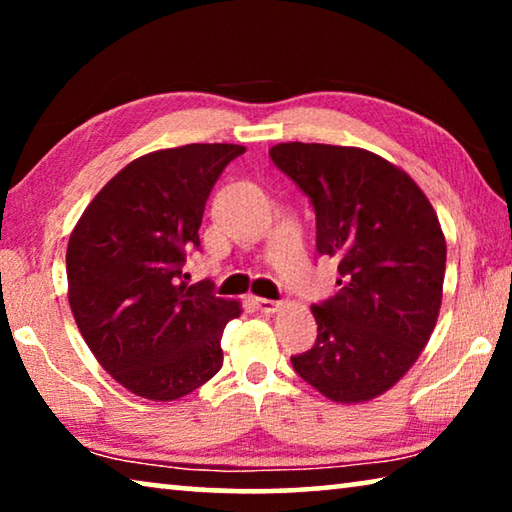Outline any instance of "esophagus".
Listing matches in <instances>:
<instances>
[{
	"label": "esophagus",
	"mask_w": 512,
	"mask_h": 512,
	"mask_svg": "<svg viewBox=\"0 0 512 512\" xmlns=\"http://www.w3.org/2000/svg\"><path fill=\"white\" fill-rule=\"evenodd\" d=\"M253 305L262 311V314H275V311H280L282 302L277 300H268V298H253Z\"/></svg>",
	"instance_id": "34e87169"
}]
</instances>
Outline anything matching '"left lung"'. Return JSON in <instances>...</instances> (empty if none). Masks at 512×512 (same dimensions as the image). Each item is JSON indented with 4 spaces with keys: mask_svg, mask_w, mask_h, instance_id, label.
I'll use <instances>...</instances> for the list:
<instances>
[{
    "mask_svg": "<svg viewBox=\"0 0 512 512\" xmlns=\"http://www.w3.org/2000/svg\"><path fill=\"white\" fill-rule=\"evenodd\" d=\"M268 155L309 196L318 253L341 275L339 293L311 307L318 339L293 370L332 402L375 400L436 327L447 262L436 210L409 173L357 146L284 142Z\"/></svg>",
    "mask_w": 512,
    "mask_h": 512,
    "instance_id": "left-lung-1",
    "label": "left lung"
}]
</instances>
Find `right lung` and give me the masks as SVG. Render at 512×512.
I'll use <instances>...</instances> for the list:
<instances>
[{
    "instance_id": "add662e5",
    "label": "right lung",
    "mask_w": 512,
    "mask_h": 512,
    "mask_svg": "<svg viewBox=\"0 0 512 512\" xmlns=\"http://www.w3.org/2000/svg\"><path fill=\"white\" fill-rule=\"evenodd\" d=\"M239 144H185L128 162L85 207L67 244V298L101 368L133 395L173 402L221 370L239 300L187 284L207 196Z\"/></svg>"
}]
</instances>
